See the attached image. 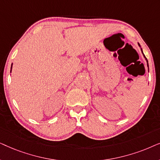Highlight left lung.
I'll use <instances>...</instances> for the list:
<instances>
[{
  "label": "left lung",
  "instance_id": "left-lung-1",
  "mask_svg": "<svg viewBox=\"0 0 160 160\" xmlns=\"http://www.w3.org/2000/svg\"><path fill=\"white\" fill-rule=\"evenodd\" d=\"M138 46H139V47H141V46H140V44H139V43H138ZM141 52H142V54H143V57H144V58H145V59H146V62H147L148 71H149V69H148V60H147V59H146V57H145V55H144V54L143 53V51H142V49H141Z\"/></svg>",
  "mask_w": 160,
  "mask_h": 160
}]
</instances>
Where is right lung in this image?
Segmentation results:
<instances>
[{"instance_id": "obj_1", "label": "right lung", "mask_w": 160, "mask_h": 160, "mask_svg": "<svg viewBox=\"0 0 160 160\" xmlns=\"http://www.w3.org/2000/svg\"><path fill=\"white\" fill-rule=\"evenodd\" d=\"M12 67H11V72H12Z\"/></svg>"}]
</instances>
